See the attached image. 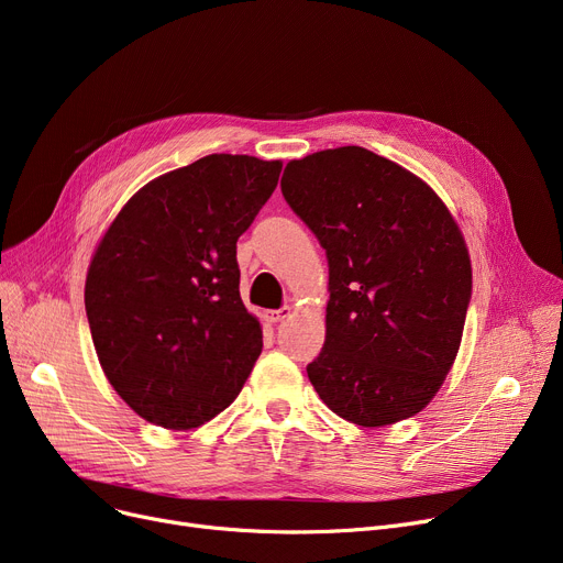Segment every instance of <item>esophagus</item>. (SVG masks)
I'll return each mask as SVG.
<instances>
[{"instance_id": "1", "label": "esophagus", "mask_w": 563, "mask_h": 563, "mask_svg": "<svg viewBox=\"0 0 563 563\" xmlns=\"http://www.w3.org/2000/svg\"><path fill=\"white\" fill-rule=\"evenodd\" d=\"M289 312H291V308H289V306H283L280 310H266L264 317H266V321L278 323V321H283L285 317H289Z\"/></svg>"}]
</instances>
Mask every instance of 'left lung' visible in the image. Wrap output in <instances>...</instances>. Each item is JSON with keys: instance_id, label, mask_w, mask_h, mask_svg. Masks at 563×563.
<instances>
[{"instance_id": "left-lung-1", "label": "left lung", "mask_w": 563, "mask_h": 563, "mask_svg": "<svg viewBox=\"0 0 563 563\" xmlns=\"http://www.w3.org/2000/svg\"><path fill=\"white\" fill-rule=\"evenodd\" d=\"M280 189L329 260L317 395L358 427L412 418L461 346L472 266L456 221L418 175L361 145L291 159Z\"/></svg>"}]
</instances>
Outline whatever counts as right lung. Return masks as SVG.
Listing matches in <instances>:
<instances>
[{
  "mask_svg": "<svg viewBox=\"0 0 563 563\" xmlns=\"http://www.w3.org/2000/svg\"><path fill=\"white\" fill-rule=\"evenodd\" d=\"M283 164L207 155L159 175L123 207L88 266L84 303L121 399L164 429H196L234 397L262 351L240 297L236 240Z\"/></svg>",
  "mask_w": 563,
  "mask_h": 563,
  "instance_id": "1",
  "label": "right lung"
}]
</instances>
